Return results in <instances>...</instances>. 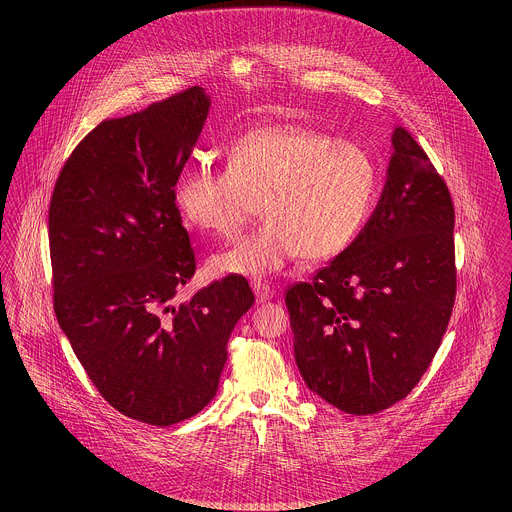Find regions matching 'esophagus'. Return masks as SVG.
Returning a JSON list of instances; mask_svg holds the SVG:
<instances>
[{
  "mask_svg": "<svg viewBox=\"0 0 512 512\" xmlns=\"http://www.w3.org/2000/svg\"><path fill=\"white\" fill-rule=\"evenodd\" d=\"M252 292L256 295V301L258 303H264V301H270V299H274L278 292L270 286V284H266V282H254L252 284Z\"/></svg>",
  "mask_w": 512,
  "mask_h": 512,
  "instance_id": "esophagus-1",
  "label": "esophagus"
}]
</instances>
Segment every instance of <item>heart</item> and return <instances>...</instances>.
<instances>
[{"label": "heart", "instance_id": "1", "mask_svg": "<svg viewBox=\"0 0 512 512\" xmlns=\"http://www.w3.org/2000/svg\"><path fill=\"white\" fill-rule=\"evenodd\" d=\"M378 169L368 151L299 124H270L244 134L228 165H189L171 197L201 232L228 236L256 201L262 224L209 260L215 278L264 280L293 258L323 262L347 250L372 213Z\"/></svg>", "mask_w": 512, "mask_h": 512}]
</instances>
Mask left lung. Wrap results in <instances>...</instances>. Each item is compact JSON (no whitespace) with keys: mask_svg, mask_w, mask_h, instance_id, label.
<instances>
[{"mask_svg":"<svg viewBox=\"0 0 512 512\" xmlns=\"http://www.w3.org/2000/svg\"><path fill=\"white\" fill-rule=\"evenodd\" d=\"M453 203L400 126L378 205L313 284L286 293L295 363L311 392L366 416L406 398L439 349L455 299Z\"/></svg>","mask_w":512,"mask_h":512,"instance_id":"8db88e82","label":"left lung"}]
</instances>
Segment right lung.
Here are the masks:
<instances>
[{
	"label": "right lung",
	"instance_id": "1",
	"mask_svg": "<svg viewBox=\"0 0 512 512\" xmlns=\"http://www.w3.org/2000/svg\"><path fill=\"white\" fill-rule=\"evenodd\" d=\"M209 108L193 86L98 124L65 163L49 209L59 325L104 400L149 426L213 400L228 337L254 303L238 276L173 303L195 252L171 189Z\"/></svg>",
	"mask_w": 512,
	"mask_h": 512
}]
</instances>
